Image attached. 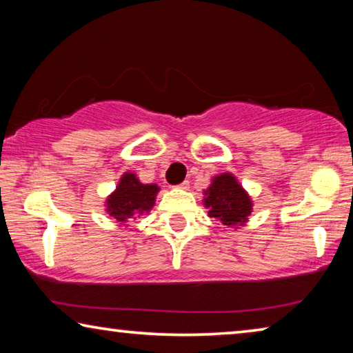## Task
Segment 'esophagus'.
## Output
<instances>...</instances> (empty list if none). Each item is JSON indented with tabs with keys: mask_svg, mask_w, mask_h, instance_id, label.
Masks as SVG:
<instances>
[{
	"mask_svg": "<svg viewBox=\"0 0 353 353\" xmlns=\"http://www.w3.org/2000/svg\"><path fill=\"white\" fill-rule=\"evenodd\" d=\"M177 188H181V190H188V188H190V182H188V181H185V182H182L181 185H177Z\"/></svg>",
	"mask_w": 353,
	"mask_h": 353,
	"instance_id": "34e87169",
	"label": "esophagus"
}]
</instances>
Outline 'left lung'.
Returning a JSON list of instances; mask_svg holds the SVG:
<instances>
[{
	"label": "left lung",
	"instance_id": "8db88e82",
	"mask_svg": "<svg viewBox=\"0 0 353 353\" xmlns=\"http://www.w3.org/2000/svg\"><path fill=\"white\" fill-rule=\"evenodd\" d=\"M202 204L208 210V216L227 227L240 229L246 225L252 213L254 201L243 185L232 172H221L213 176L208 188L204 190Z\"/></svg>",
	"mask_w": 353,
	"mask_h": 353
}]
</instances>
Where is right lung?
Segmentation results:
<instances>
[{
	"label": "right lung",
	"mask_w": 353,
	"mask_h": 353,
	"mask_svg": "<svg viewBox=\"0 0 353 353\" xmlns=\"http://www.w3.org/2000/svg\"><path fill=\"white\" fill-rule=\"evenodd\" d=\"M159 191L157 183H143L135 172L126 171L119 177L117 188L107 196L105 213L115 219L119 227H126L130 219L152 210Z\"/></svg>",
	"instance_id": "add662e5"
}]
</instances>
